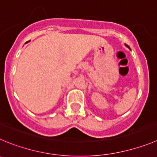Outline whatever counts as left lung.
Instances as JSON below:
<instances>
[{
    "mask_svg": "<svg viewBox=\"0 0 157 157\" xmlns=\"http://www.w3.org/2000/svg\"><path fill=\"white\" fill-rule=\"evenodd\" d=\"M125 46H126L127 48H129V49H131V48H129V46H128V45H127L126 44H125Z\"/></svg>",
    "mask_w": 157,
    "mask_h": 157,
    "instance_id": "obj_1",
    "label": "left lung"
}]
</instances>
